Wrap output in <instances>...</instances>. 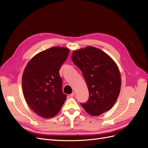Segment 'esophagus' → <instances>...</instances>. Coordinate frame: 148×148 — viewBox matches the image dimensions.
I'll return each instance as SVG.
<instances>
[{
  "label": "esophagus",
  "instance_id": "obj_1",
  "mask_svg": "<svg viewBox=\"0 0 148 148\" xmlns=\"http://www.w3.org/2000/svg\"><path fill=\"white\" fill-rule=\"evenodd\" d=\"M74 96H75V92H71L70 95V97H73Z\"/></svg>",
  "mask_w": 148,
  "mask_h": 148
}]
</instances>
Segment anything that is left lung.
<instances>
[{
  "mask_svg": "<svg viewBox=\"0 0 148 148\" xmlns=\"http://www.w3.org/2000/svg\"><path fill=\"white\" fill-rule=\"evenodd\" d=\"M71 59L82 71L89 91L88 100L80 103L82 106L93 116L110 110L117 99L121 86L120 73L114 61L91 46L74 51Z\"/></svg>",
  "mask_w": 148,
  "mask_h": 148,
  "instance_id": "left-lung-1",
  "label": "left lung"
}]
</instances>
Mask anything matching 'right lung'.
I'll return each instance as SVG.
<instances>
[{
    "label": "right lung",
    "instance_id": "1",
    "mask_svg": "<svg viewBox=\"0 0 148 148\" xmlns=\"http://www.w3.org/2000/svg\"><path fill=\"white\" fill-rule=\"evenodd\" d=\"M69 53V49L51 47L35 56L24 70L22 88L26 101L43 118L55 116L66 99L59 70Z\"/></svg>",
    "mask_w": 148,
    "mask_h": 148
}]
</instances>
